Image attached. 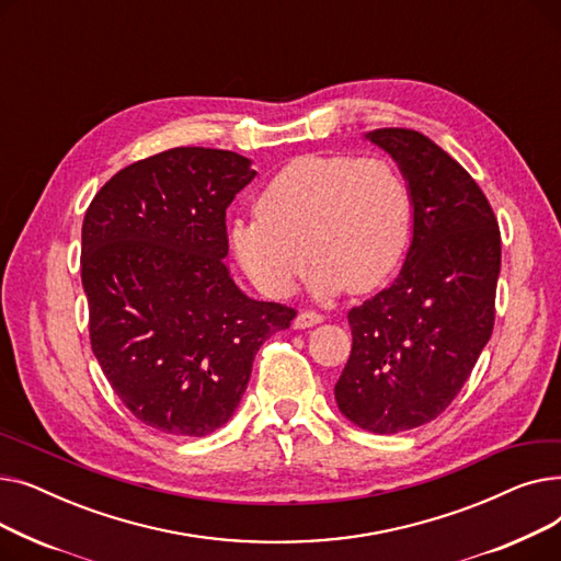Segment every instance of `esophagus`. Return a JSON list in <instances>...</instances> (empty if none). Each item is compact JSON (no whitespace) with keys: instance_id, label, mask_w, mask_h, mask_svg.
<instances>
[{"instance_id":"obj_1","label":"esophagus","mask_w":561,"mask_h":561,"mask_svg":"<svg viewBox=\"0 0 561 561\" xmlns=\"http://www.w3.org/2000/svg\"><path fill=\"white\" fill-rule=\"evenodd\" d=\"M318 322H322V316L318 311H300L296 316V320H293V325H296L298 330H307V328L318 325Z\"/></svg>"}]
</instances>
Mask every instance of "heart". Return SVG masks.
<instances>
[{
  "label": "heart",
  "mask_w": 561,
  "mask_h": 561,
  "mask_svg": "<svg viewBox=\"0 0 561 561\" xmlns=\"http://www.w3.org/2000/svg\"><path fill=\"white\" fill-rule=\"evenodd\" d=\"M254 211L233 225L231 248L265 296L286 298L307 256L320 296L368 293L404 254L411 188L389 159L309 154L273 176Z\"/></svg>",
  "instance_id": "1"
}]
</instances>
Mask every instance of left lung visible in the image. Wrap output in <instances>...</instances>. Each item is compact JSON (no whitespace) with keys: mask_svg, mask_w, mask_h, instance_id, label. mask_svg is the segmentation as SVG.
<instances>
[{"mask_svg":"<svg viewBox=\"0 0 561 561\" xmlns=\"http://www.w3.org/2000/svg\"><path fill=\"white\" fill-rule=\"evenodd\" d=\"M368 138L400 163L414 202V239L398 279L347 311L350 359L339 409L375 434L434 421L457 398L493 332L500 229L482 188L414 129Z\"/></svg>","mask_w":561,"mask_h":561,"instance_id":"obj_1","label":"left lung"}]
</instances>
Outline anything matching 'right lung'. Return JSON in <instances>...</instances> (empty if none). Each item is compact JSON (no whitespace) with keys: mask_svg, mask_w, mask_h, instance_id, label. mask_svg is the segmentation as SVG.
<instances>
[{"mask_svg":"<svg viewBox=\"0 0 561 561\" xmlns=\"http://www.w3.org/2000/svg\"><path fill=\"white\" fill-rule=\"evenodd\" d=\"M254 174L236 152L174 147L115 172L85 211L91 345L117 398L159 432L222 427L259 347L298 313L243 296L225 263L227 206Z\"/></svg>","mask_w":561,"mask_h":561,"instance_id":"1","label":"right lung"}]
</instances>
